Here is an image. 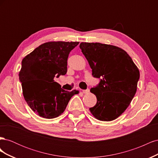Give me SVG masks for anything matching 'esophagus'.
<instances>
[{"label":"esophagus","mask_w":158,"mask_h":158,"mask_svg":"<svg viewBox=\"0 0 158 158\" xmlns=\"http://www.w3.org/2000/svg\"><path fill=\"white\" fill-rule=\"evenodd\" d=\"M89 89H83V90H82V92H83L84 94H88V93H89Z\"/></svg>","instance_id":"1"}]
</instances>
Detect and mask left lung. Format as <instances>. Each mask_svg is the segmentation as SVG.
<instances>
[{
  "instance_id": "left-lung-1",
  "label": "left lung",
  "mask_w": 158,
  "mask_h": 158,
  "mask_svg": "<svg viewBox=\"0 0 158 158\" xmlns=\"http://www.w3.org/2000/svg\"><path fill=\"white\" fill-rule=\"evenodd\" d=\"M80 48L92 69V76L100 78L98 85L90 89L97 103L89 111L99 121L114 120L135 96L139 70L127 52L118 47L82 42Z\"/></svg>"
}]
</instances>
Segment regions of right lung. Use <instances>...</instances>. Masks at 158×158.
I'll return each instance as SVG.
<instances>
[{"instance_id": "right-lung-1", "label": "right lung", "mask_w": 158, "mask_h": 158, "mask_svg": "<svg viewBox=\"0 0 158 158\" xmlns=\"http://www.w3.org/2000/svg\"><path fill=\"white\" fill-rule=\"evenodd\" d=\"M79 42L51 41L40 45L22 61L19 78L23 95L33 111L45 118L64 112L70 98L78 94L61 88L55 77L65 75L70 52Z\"/></svg>"}]
</instances>
